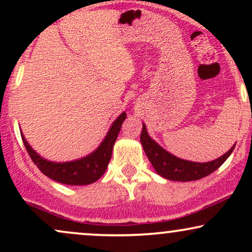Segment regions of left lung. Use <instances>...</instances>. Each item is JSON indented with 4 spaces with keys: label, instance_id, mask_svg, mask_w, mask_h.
Returning <instances> with one entry per match:
<instances>
[{
    "label": "left lung",
    "instance_id": "8db88e82",
    "mask_svg": "<svg viewBox=\"0 0 252 252\" xmlns=\"http://www.w3.org/2000/svg\"><path fill=\"white\" fill-rule=\"evenodd\" d=\"M141 143H142L144 153L148 156L149 161L158 175L168 180L182 182L199 180L215 172L226 161L236 146L235 144L227 153L210 162H192V161L176 158L164 150L162 147L158 146L148 135L144 123L142 131H141Z\"/></svg>",
    "mask_w": 252,
    "mask_h": 252
}]
</instances>
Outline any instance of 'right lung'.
<instances>
[{"instance_id": "right-lung-1", "label": "right lung", "mask_w": 252, "mask_h": 252, "mask_svg": "<svg viewBox=\"0 0 252 252\" xmlns=\"http://www.w3.org/2000/svg\"><path fill=\"white\" fill-rule=\"evenodd\" d=\"M126 118V114L122 112L115 120L103 142L94 152H92L85 158L70 161V162H52V161L46 160L28 144L22 132L21 137L31 158L36 164L37 168L41 170V173L60 184L82 186V185H90L97 181L105 173L110 160H111L115 141H116L118 132H120L121 126Z\"/></svg>"}]
</instances>
